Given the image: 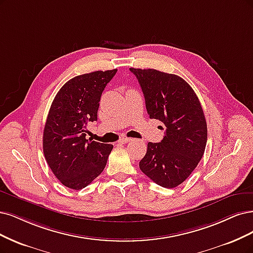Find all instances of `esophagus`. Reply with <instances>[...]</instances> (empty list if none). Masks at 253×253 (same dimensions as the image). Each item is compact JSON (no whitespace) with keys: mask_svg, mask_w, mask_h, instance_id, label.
<instances>
[{"mask_svg":"<svg viewBox=\"0 0 253 253\" xmlns=\"http://www.w3.org/2000/svg\"><path fill=\"white\" fill-rule=\"evenodd\" d=\"M130 140H132V139H130V138H121L120 140H119V142H120V143H127V142H129Z\"/></svg>","mask_w":253,"mask_h":253,"instance_id":"1","label":"esophagus"}]
</instances>
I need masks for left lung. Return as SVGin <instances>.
<instances>
[{
    "label": "left lung",
    "instance_id": "1",
    "mask_svg": "<svg viewBox=\"0 0 253 253\" xmlns=\"http://www.w3.org/2000/svg\"><path fill=\"white\" fill-rule=\"evenodd\" d=\"M129 70L141 86L150 118L167 126L161 142L147 143L139 168L156 184L173 188L189 177L205 151L207 125L201 103L178 75L155 69Z\"/></svg>",
    "mask_w": 253,
    "mask_h": 253
}]
</instances>
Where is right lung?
<instances>
[{"mask_svg":"<svg viewBox=\"0 0 253 253\" xmlns=\"http://www.w3.org/2000/svg\"><path fill=\"white\" fill-rule=\"evenodd\" d=\"M117 69L94 71L67 82L52 101L42 135L46 161L63 185L88 186L102 172L112 144L85 139L86 124L97 120L101 94Z\"/></svg>","mask_w":253,"mask_h":253,"instance_id":"add662e5","label":"right lung"}]
</instances>
